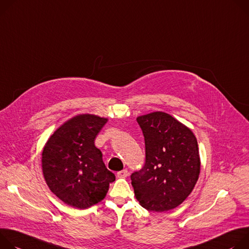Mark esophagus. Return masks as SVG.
<instances>
[{"label":"esophagus","instance_id":"1","mask_svg":"<svg viewBox=\"0 0 249 249\" xmlns=\"http://www.w3.org/2000/svg\"><path fill=\"white\" fill-rule=\"evenodd\" d=\"M117 176H118L119 178H126V177L128 176V171H127L126 169H124V170H122V171H119V172L117 173Z\"/></svg>","mask_w":249,"mask_h":249}]
</instances>
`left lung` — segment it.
<instances>
[{
  "label": "left lung",
  "instance_id": "left-lung-1",
  "mask_svg": "<svg viewBox=\"0 0 249 249\" xmlns=\"http://www.w3.org/2000/svg\"><path fill=\"white\" fill-rule=\"evenodd\" d=\"M145 143L143 167L130 175L134 195L148 211H169L191 194L200 174L196 136L166 113L136 119Z\"/></svg>",
  "mask_w": 249,
  "mask_h": 249
}]
</instances>
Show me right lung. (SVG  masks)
<instances>
[{
	"label": "right lung",
	"instance_id": "obj_1",
	"mask_svg": "<svg viewBox=\"0 0 249 249\" xmlns=\"http://www.w3.org/2000/svg\"><path fill=\"white\" fill-rule=\"evenodd\" d=\"M107 120L80 115L50 136L42 151V172L53 194L65 204L87 209L101 202L116 180L107 169L95 139Z\"/></svg>",
	"mask_w": 249,
	"mask_h": 249
}]
</instances>
